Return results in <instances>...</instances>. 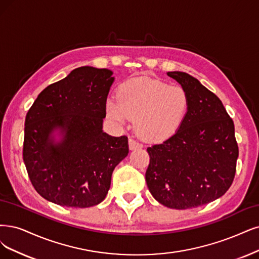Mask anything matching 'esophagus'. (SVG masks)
I'll return each instance as SVG.
<instances>
[{
	"label": "esophagus",
	"instance_id": "esophagus-1",
	"mask_svg": "<svg viewBox=\"0 0 259 259\" xmlns=\"http://www.w3.org/2000/svg\"><path fill=\"white\" fill-rule=\"evenodd\" d=\"M129 147H130L131 150L138 149V148H141V147H142V144H141V143H139L136 139L130 138V139H129Z\"/></svg>",
	"mask_w": 259,
	"mask_h": 259
}]
</instances>
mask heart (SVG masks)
Segmentation results:
<instances>
[{"mask_svg": "<svg viewBox=\"0 0 259 259\" xmlns=\"http://www.w3.org/2000/svg\"><path fill=\"white\" fill-rule=\"evenodd\" d=\"M189 107V96L180 85H168L141 76L124 82L118 99L107 101V116L117 124L137 118V131L148 141L169 138L180 127Z\"/></svg>", "mask_w": 259, "mask_h": 259, "instance_id": "1", "label": "heart"}]
</instances>
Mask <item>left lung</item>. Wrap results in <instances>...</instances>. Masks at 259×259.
Masks as SVG:
<instances>
[{"mask_svg": "<svg viewBox=\"0 0 259 259\" xmlns=\"http://www.w3.org/2000/svg\"><path fill=\"white\" fill-rule=\"evenodd\" d=\"M186 90L189 107L179 129L147 148L146 184L158 202L188 209L221 197L232 186L239 148L234 121L218 96L186 72H167Z\"/></svg>", "mask_w": 259, "mask_h": 259, "instance_id": "8db88e82", "label": "left lung"}]
</instances>
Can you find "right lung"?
Returning <instances> with one entry per match:
<instances>
[{
  "label": "right lung",
  "mask_w": 259,
  "mask_h": 259,
  "mask_svg": "<svg viewBox=\"0 0 259 259\" xmlns=\"http://www.w3.org/2000/svg\"><path fill=\"white\" fill-rule=\"evenodd\" d=\"M112 71L79 67L38 95L26 113L23 161L35 190L54 204L88 208L101 203L111 176L129 152L126 136L102 131ZM56 127L65 132L53 145Z\"/></svg>",
  "instance_id": "obj_1"
}]
</instances>
